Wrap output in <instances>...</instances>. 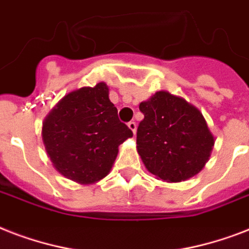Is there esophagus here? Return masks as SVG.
<instances>
[{
	"label": "esophagus",
	"mask_w": 249,
	"mask_h": 249,
	"mask_svg": "<svg viewBox=\"0 0 249 249\" xmlns=\"http://www.w3.org/2000/svg\"><path fill=\"white\" fill-rule=\"evenodd\" d=\"M128 126H129V129H130V130H132V132L134 133V134H136V130H137L136 121H129Z\"/></svg>",
	"instance_id": "1"
}]
</instances>
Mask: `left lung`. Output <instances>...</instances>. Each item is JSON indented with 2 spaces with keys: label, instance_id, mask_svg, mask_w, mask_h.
<instances>
[{
  "label": "left lung",
  "instance_id": "8db88e82",
  "mask_svg": "<svg viewBox=\"0 0 249 249\" xmlns=\"http://www.w3.org/2000/svg\"><path fill=\"white\" fill-rule=\"evenodd\" d=\"M144 119L137 129V151L150 173L181 182L208 161L214 138L200 111L168 91L140 105Z\"/></svg>",
  "mask_w": 249,
  "mask_h": 249
}]
</instances>
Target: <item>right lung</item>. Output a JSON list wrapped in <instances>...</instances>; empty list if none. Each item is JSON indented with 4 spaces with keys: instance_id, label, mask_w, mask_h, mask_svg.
<instances>
[{
    "instance_id": "right-lung-1",
    "label": "right lung",
    "mask_w": 249,
    "mask_h": 249,
    "mask_svg": "<svg viewBox=\"0 0 249 249\" xmlns=\"http://www.w3.org/2000/svg\"><path fill=\"white\" fill-rule=\"evenodd\" d=\"M129 137L133 132L119 120L105 83L67 94L42 125V141L53 165L79 183L106 177L119 146Z\"/></svg>"
}]
</instances>
